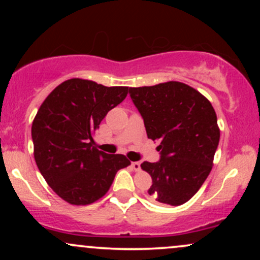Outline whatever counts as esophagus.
I'll return each instance as SVG.
<instances>
[{"label": "esophagus", "mask_w": 260, "mask_h": 260, "mask_svg": "<svg viewBox=\"0 0 260 260\" xmlns=\"http://www.w3.org/2000/svg\"><path fill=\"white\" fill-rule=\"evenodd\" d=\"M131 166H132V169L136 170V171H139L140 170V164L138 162V161H133V162L131 164Z\"/></svg>", "instance_id": "34e87169"}]
</instances>
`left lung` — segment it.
I'll use <instances>...</instances> for the list:
<instances>
[{"label": "left lung", "instance_id": "1", "mask_svg": "<svg viewBox=\"0 0 260 260\" xmlns=\"http://www.w3.org/2000/svg\"><path fill=\"white\" fill-rule=\"evenodd\" d=\"M147 129L159 140L160 160L140 165L153 178L148 194L154 202L181 205L207 180L219 145L220 129L210 101L181 82L129 88Z\"/></svg>", "mask_w": 260, "mask_h": 260}]
</instances>
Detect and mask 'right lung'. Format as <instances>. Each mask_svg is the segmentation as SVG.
Here are the masks:
<instances>
[{"mask_svg": "<svg viewBox=\"0 0 260 260\" xmlns=\"http://www.w3.org/2000/svg\"><path fill=\"white\" fill-rule=\"evenodd\" d=\"M128 86H105L68 79L56 86L32 121L31 138L39 171L53 192L73 205L96 202L118 170L131 161L98 150L95 131L110 110L126 99Z\"/></svg>", "mask_w": 260, "mask_h": 260, "instance_id": "1", "label": "right lung"}]
</instances>
